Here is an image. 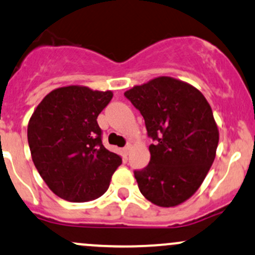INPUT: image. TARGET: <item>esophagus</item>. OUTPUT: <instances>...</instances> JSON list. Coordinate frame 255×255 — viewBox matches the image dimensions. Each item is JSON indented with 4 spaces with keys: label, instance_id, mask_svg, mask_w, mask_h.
Returning <instances> with one entry per match:
<instances>
[{
    "label": "esophagus",
    "instance_id": "34e87169",
    "mask_svg": "<svg viewBox=\"0 0 255 255\" xmlns=\"http://www.w3.org/2000/svg\"><path fill=\"white\" fill-rule=\"evenodd\" d=\"M130 150H132V145H130V144H128L127 146H126V147H123V153H125L126 156H127V155H129Z\"/></svg>",
    "mask_w": 255,
    "mask_h": 255
}]
</instances>
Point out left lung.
Instances as JSON below:
<instances>
[{
	"label": "left lung",
	"instance_id": "obj_1",
	"mask_svg": "<svg viewBox=\"0 0 255 255\" xmlns=\"http://www.w3.org/2000/svg\"><path fill=\"white\" fill-rule=\"evenodd\" d=\"M125 96L140 111L150 163L134 170L139 190L153 205L169 208L189 200L213 164L219 129L207 99L196 87L169 76L134 86Z\"/></svg>",
	"mask_w": 255,
	"mask_h": 255
}]
</instances>
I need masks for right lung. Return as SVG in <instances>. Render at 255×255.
Instances as JSON below:
<instances>
[{
  "label": "right lung",
  "mask_w": 255,
  "mask_h": 255,
  "mask_svg": "<svg viewBox=\"0 0 255 255\" xmlns=\"http://www.w3.org/2000/svg\"><path fill=\"white\" fill-rule=\"evenodd\" d=\"M113 96L86 86L60 87L30 117L27 141L33 164L58 197L88 202L109 189L122 158L102 144L97 119Z\"/></svg>",
  "instance_id": "obj_1"
}]
</instances>
